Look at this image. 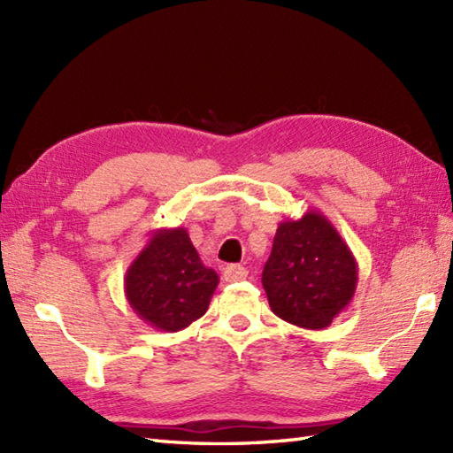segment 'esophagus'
<instances>
[{"instance_id":"esophagus-1","label":"esophagus","mask_w":453,"mask_h":453,"mask_svg":"<svg viewBox=\"0 0 453 453\" xmlns=\"http://www.w3.org/2000/svg\"><path fill=\"white\" fill-rule=\"evenodd\" d=\"M247 278V268L242 265H227L224 268V280L226 282H239Z\"/></svg>"}]
</instances>
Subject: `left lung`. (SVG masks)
I'll return each mask as SVG.
<instances>
[{
  "label": "left lung",
  "mask_w": 453,
  "mask_h": 453,
  "mask_svg": "<svg viewBox=\"0 0 453 453\" xmlns=\"http://www.w3.org/2000/svg\"><path fill=\"white\" fill-rule=\"evenodd\" d=\"M358 265L319 210L284 219L263 271L271 310L302 329L321 331L352 302Z\"/></svg>",
  "instance_id": "left-lung-1"
}]
</instances>
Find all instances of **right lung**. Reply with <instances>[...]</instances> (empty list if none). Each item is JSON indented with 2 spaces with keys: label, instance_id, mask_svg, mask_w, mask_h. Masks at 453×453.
I'll return each instance as SVG.
<instances>
[{
  "label": "right lung",
  "instance_id": "1",
  "mask_svg": "<svg viewBox=\"0 0 453 453\" xmlns=\"http://www.w3.org/2000/svg\"><path fill=\"white\" fill-rule=\"evenodd\" d=\"M218 282L185 227L156 229L128 266L124 296L142 321L177 333L206 313Z\"/></svg>",
  "mask_w": 453,
  "mask_h": 453
}]
</instances>
